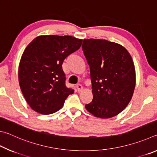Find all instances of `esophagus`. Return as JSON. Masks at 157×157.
<instances>
[{"instance_id":"obj_1","label":"esophagus","mask_w":157,"mask_h":157,"mask_svg":"<svg viewBox=\"0 0 157 157\" xmlns=\"http://www.w3.org/2000/svg\"><path fill=\"white\" fill-rule=\"evenodd\" d=\"M77 88H78V91H81L82 89H83V86H82V85L80 84H77Z\"/></svg>"}]
</instances>
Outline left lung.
Instances as JSON below:
<instances>
[{
    "label": "left lung",
    "instance_id": "8db88e82",
    "mask_svg": "<svg viewBox=\"0 0 157 157\" xmlns=\"http://www.w3.org/2000/svg\"><path fill=\"white\" fill-rule=\"evenodd\" d=\"M82 50L94 95L85 107L95 117L112 118L125 109L134 94L136 73L131 55L121 45L105 39H84Z\"/></svg>",
    "mask_w": 157,
    "mask_h": 157
}]
</instances>
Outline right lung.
I'll use <instances>...</instances> for the list:
<instances>
[{"instance_id": "add662e5", "label": "right lung", "mask_w": 157, "mask_h": 157, "mask_svg": "<svg viewBox=\"0 0 157 157\" xmlns=\"http://www.w3.org/2000/svg\"><path fill=\"white\" fill-rule=\"evenodd\" d=\"M82 39L71 36L36 37L23 52L18 81L25 100L36 112L51 114L63 107L74 90L66 86L62 63L80 48Z\"/></svg>"}]
</instances>
